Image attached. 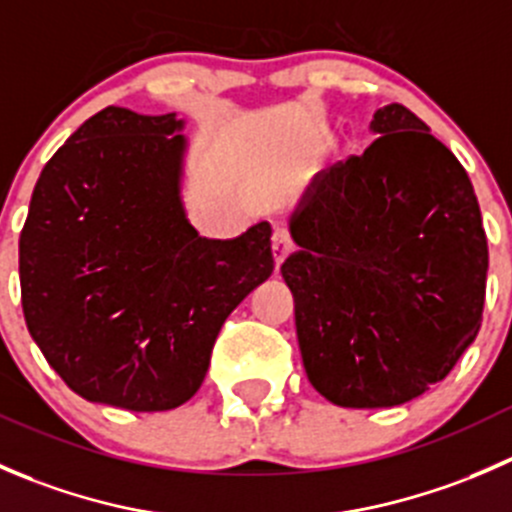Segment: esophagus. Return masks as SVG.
<instances>
[{"mask_svg": "<svg viewBox=\"0 0 512 512\" xmlns=\"http://www.w3.org/2000/svg\"><path fill=\"white\" fill-rule=\"evenodd\" d=\"M292 250H294V242H292V237H289L287 227H275V232H272V252H275L277 265H282V262H285V257Z\"/></svg>", "mask_w": 512, "mask_h": 512, "instance_id": "34e87169", "label": "esophagus"}]
</instances>
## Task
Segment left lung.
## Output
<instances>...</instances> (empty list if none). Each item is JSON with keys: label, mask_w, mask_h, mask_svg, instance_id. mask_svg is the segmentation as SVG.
<instances>
[{"label": "left lung", "mask_w": 512, "mask_h": 512, "mask_svg": "<svg viewBox=\"0 0 512 512\" xmlns=\"http://www.w3.org/2000/svg\"><path fill=\"white\" fill-rule=\"evenodd\" d=\"M376 141L312 178L282 265L307 379L344 409H389L446 379L476 339L488 242L468 173L401 103Z\"/></svg>", "instance_id": "1"}]
</instances>
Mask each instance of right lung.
Returning <instances> with one entry per match:
<instances>
[{"label": "right lung", "mask_w": 512, "mask_h": 512, "mask_svg": "<svg viewBox=\"0 0 512 512\" xmlns=\"http://www.w3.org/2000/svg\"><path fill=\"white\" fill-rule=\"evenodd\" d=\"M175 113L108 106L41 170L19 237L29 334L71 391L168 411L203 384L227 314L275 270L270 223L200 237Z\"/></svg>", "instance_id": "obj_1"}]
</instances>
